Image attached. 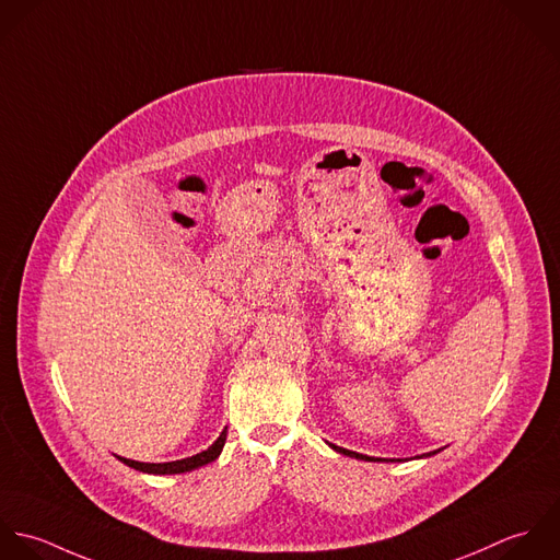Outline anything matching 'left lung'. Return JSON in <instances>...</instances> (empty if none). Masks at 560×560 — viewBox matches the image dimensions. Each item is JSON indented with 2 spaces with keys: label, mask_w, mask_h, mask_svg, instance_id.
Wrapping results in <instances>:
<instances>
[{
  "label": "left lung",
  "mask_w": 560,
  "mask_h": 560,
  "mask_svg": "<svg viewBox=\"0 0 560 560\" xmlns=\"http://www.w3.org/2000/svg\"><path fill=\"white\" fill-rule=\"evenodd\" d=\"M329 446L334 447L336 452L339 454H346V456H352V458H359V460H383V458H374V456H368V454H359V452H352V450H346V447L336 446V444H329ZM440 450H435V452H429V454H424V456H433V454H438ZM422 458V456H420Z\"/></svg>",
  "instance_id": "8db88e82"
}]
</instances>
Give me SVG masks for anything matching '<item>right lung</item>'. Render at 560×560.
<instances>
[{
    "mask_svg": "<svg viewBox=\"0 0 560 560\" xmlns=\"http://www.w3.org/2000/svg\"><path fill=\"white\" fill-rule=\"evenodd\" d=\"M224 442H226V429L221 433V438L199 454H192V456H186V458H179V460H168V463H142V460H131V458H122L118 456V460H122L127 467H133L142 474H155V476H171V474H186V471H192V469H199L212 460L219 458V454L223 452Z\"/></svg>",
    "mask_w": 560,
    "mask_h": 560,
    "instance_id": "right-lung-1",
    "label": "right lung"
}]
</instances>
